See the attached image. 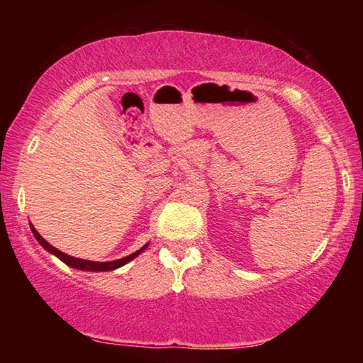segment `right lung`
Returning a JSON list of instances; mask_svg holds the SVG:
<instances>
[{"label": "right lung", "mask_w": 363, "mask_h": 363, "mask_svg": "<svg viewBox=\"0 0 363 363\" xmlns=\"http://www.w3.org/2000/svg\"><path fill=\"white\" fill-rule=\"evenodd\" d=\"M32 232H33V235H35V238L36 240L40 242V245L43 248H46L49 253H52V255H56L60 261H64L67 266H70V267H75V269H82V270H93V272H106V270H113V269H118V267H121V266H125L126 262H130L131 259H134V257L136 256H139L140 253H143V251L147 248V245L145 247H143L140 250H138L136 253H133V255H130V256H126V257H121V259H116V261H110V262H94V261H86V259H78V257H73V256H69V255H65V253H62V251H59L57 248H54L52 245H49L45 238H43L38 232L35 230V227H32Z\"/></svg>", "instance_id": "add662e5"}]
</instances>
